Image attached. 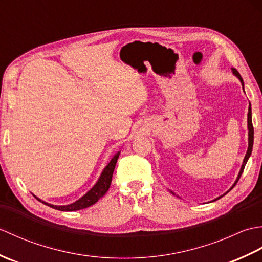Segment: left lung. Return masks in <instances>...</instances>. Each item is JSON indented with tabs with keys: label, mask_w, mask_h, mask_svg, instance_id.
Returning <instances> with one entry per match:
<instances>
[{
	"label": "left lung",
	"mask_w": 262,
	"mask_h": 262,
	"mask_svg": "<svg viewBox=\"0 0 262 262\" xmlns=\"http://www.w3.org/2000/svg\"><path fill=\"white\" fill-rule=\"evenodd\" d=\"M232 72H233V74H234L238 80H240V82H241V84H242V88H243V91H244V83H243V80H242V77H241V75L238 74V72L235 70V69H232ZM249 111H248V130H249V133H248V151H247V154H246V157H244V159H243V163H242V166H241V169H240V172H238V174H237V178H236V180H235V182L233 183V186L231 187V189L230 190H232L233 189V187H234L236 183H237V181H238V179H240V177H241V174H242V172H243V170H244V168H246V164H247V162H248V160H249V158H250V155H251V153H252V147H253V126H252V113H251V103L249 102V109H248ZM229 190V191H230ZM227 191V192H229ZM172 192V191H171ZM174 194V192H172ZM225 194V193H224ZM223 194V196H224ZM223 196H220L219 198H216V199H214V200H217V199H220L221 197H223Z\"/></svg>",
	"instance_id": "1"
}]
</instances>
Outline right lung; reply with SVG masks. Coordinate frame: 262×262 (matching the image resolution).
I'll use <instances>...</instances> for the list:
<instances>
[{
    "label": "right lung",
    "instance_id": "add662e5",
    "mask_svg": "<svg viewBox=\"0 0 262 262\" xmlns=\"http://www.w3.org/2000/svg\"><path fill=\"white\" fill-rule=\"evenodd\" d=\"M119 154L120 152L116 153L113 159L110 160V162L104 166L103 171L101 172V174H100L98 181L96 182V185H94L90 190H89L84 196H82L80 199H77L76 202L72 203L70 205H63V206H57V205H53V204H49L43 202V200L39 199L38 197H36L39 202H41L42 204H45L49 207L55 208L57 210H62V211H74V210H80L83 208H86V207H90L93 204H96L98 200L103 197L105 192L108 191V189L110 187V183H111V179H113V174H114V170H115V166L117 163V160L119 158Z\"/></svg>",
    "mask_w": 262,
    "mask_h": 262
}]
</instances>
